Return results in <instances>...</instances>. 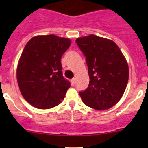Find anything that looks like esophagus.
Instances as JSON below:
<instances>
[{"mask_svg":"<svg viewBox=\"0 0 148 148\" xmlns=\"http://www.w3.org/2000/svg\"><path fill=\"white\" fill-rule=\"evenodd\" d=\"M75 78H72L71 79V84H73V85H74V84H75Z\"/></svg>","mask_w":148,"mask_h":148,"instance_id":"1","label":"esophagus"}]
</instances>
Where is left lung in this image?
Instances as JSON below:
<instances>
[{
    "label": "left lung",
    "instance_id": "left-lung-1",
    "mask_svg": "<svg viewBox=\"0 0 148 148\" xmlns=\"http://www.w3.org/2000/svg\"><path fill=\"white\" fill-rule=\"evenodd\" d=\"M86 58L90 77L88 87L79 92L83 102L104 110L119 102L129 78L127 62L113 40L95 35L75 40Z\"/></svg>",
    "mask_w": 148,
    "mask_h": 148
}]
</instances>
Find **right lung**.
<instances>
[{"label": "right lung", "instance_id": "right-lung-1", "mask_svg": "<svg viewBox=\"0 0 148 148\" xmlns=\"http://www.w3.org/2000/svg\"><path fill=\"white\" fill-rule=\"evenodd\" d=\"M69 38L38 35L26 44L17 67V80L23 97L38 109H49L64 100L70 87L63 76L61 58L70 47Z\"/></svg>", "mask_w": 148, "mask_h": 148}]
</instances>
